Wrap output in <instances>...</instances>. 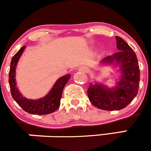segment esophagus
<instances>
[{
  "label": "esophagus",
  "mask_w": 151,
  "mask_h": 151,
  "mask_svg": "<svg viewBox=\"0 0 151 151\" xmlns=\"http://www.w3.org/2000/svg\"><path fill=\"white\" fill-rule=\"evenodd\" d=\"M78 70L80 71V72H82V73H86L88 71V68H86V67H84V66H81L79 68Z\"/></svg>",
  "instance_id": "1"
}]
</instances>
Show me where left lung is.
<instances>
[{"instance_id":"left-lung-1","label":"left lung","mask_w":151,"mask_h":151,"mask_svg":"<svg viewBox=\"0 0 151 151\" xmlns=\"http://www.w3.org/2000/svg\"><path fill=\"white\" fill-rule=\"evenodd\" d=\"M119 51L102 59L104 65L118 67L121 73L118 81L109 88L104 83H90L88 98L92 105L106 111L120 110L126 107L138 93L140 72L136 53L121 37H115Z\"/></svg>"}]
</instances>
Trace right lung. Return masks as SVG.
I'll use <instances>...</instances> for the list:
<instances>
[{
  "instance_id": "obj_1",
  "label": "right lung",
  "mask_w": 151,
  "mask_h": 151,
  "mask_svg": "<svg viewBox=\"0 0 151 151\" xmlns=\"http://www.w3.org/2000/svg\"><path fill=\"white\" fill-rule=\"evenodd\" d=\"M25 47H26L25 45L22 47L13 56L11 61L9 83L11 89L12 96L13 99L17 102V104L24 111L29 114H37V115L50 114L59 109L64 87L70 78V74H67L59 78L55 82L50 92L45 96L40 99H28L25 97H23L17 88L15 77L17 62L21 55L23 54Z\"/></svg>"
}]
</instances>
